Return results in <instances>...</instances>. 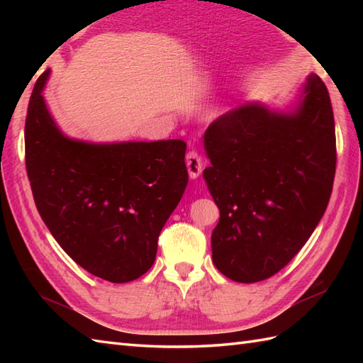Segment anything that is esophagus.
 <instances>
[{"mask_svg": "<svg viewBox=\"0 0 363 363\" xmlns=\"http://www.w3.org/2000/svg\"><path fill=\"white\" fill-rule=\"evenodd\" d=\"M186 164H187V169L191 179H196V177L203 172V157L199 156L198 151L191 150L187 152Z\"/></svg>", "mask_w": 363, "mask_h": 363, "instance_id": "obj_1", "label": "esophagus"}]
</instances>
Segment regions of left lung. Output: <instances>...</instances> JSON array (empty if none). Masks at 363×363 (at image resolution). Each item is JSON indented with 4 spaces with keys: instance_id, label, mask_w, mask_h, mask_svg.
<instances>
[{
    "instance_id": "obj_1",
    "label": "left lung",
    "mask_w": 363,
    "mask_h": 363,
    "mask_svg": "<svg viewBox=\"0 0 363 363\" xmlns=\"http://www.w3.org/2000/svg\"><path fill=\"white\" fill-rule=\"evenodd\" d=\"M204 179L220 221L212 260L235 282L268 279L303 248L325 213L335 176L329 91L309 74L290 112L248 103L207 128Z\"/></svg>"
}]
</instances>
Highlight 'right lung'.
Masks as SVG:
<instances>
[{
	"instance_id": "right-lung-1",
	"label": "right lung",
	"mask_w": 363,
	"mask_h": 363,
	"mask_svg": "<svg viewBox=\"0 0 363 363\" xmlns=\"http://www.w3.org/2000/svg\"><path fill=\"white\" fill-rule=\"evenodd\" d=\"M37 79L25 125L26 172L37 211L76 264L109 282L152 267L157 238L187 187L182 140L87 143L65 137Z\"/></svg>"
}]
</instances>
